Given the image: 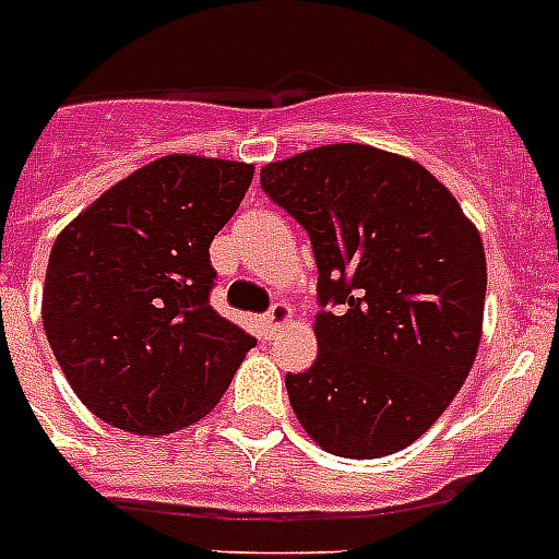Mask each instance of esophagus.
Here are the masks:
<instances>
[{"label": "esophagus", "instance_id": "34e87169", "mask_svg": "<svg viewBox=\"0 0 559 559\" xmlns=\"http://www.w3.org/2000/svg\"><path fill=\"white\" fill-rule=\"evenodd\" d=\"M289 322H293V307H289L287 301H278L270 313L263 316V328H266V333H275L278 328H284V324Z\"/></svg>", "mask_w": 559, "mask_h": 559}]
</instances>
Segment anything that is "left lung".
I'll use <instances>...</instances> for the list:
<instances>
[{
  "label": "left lung",
  "instance_id": "left-lung-1",
  "mask_svg": "<svg viewBox=\"0 0 559 559\" xmlns=\"http://www.w3.org/2000/svg\"><path fill=\"white\" fill-rule=\"evenodd\" d=\"M261 186L307 228L319 354L287 373L310 441L342 459L406 450L476 362L487 261L476 223L420 162L371 144H322L261 168Z\"/></svg>",
  "mask_w": 559,
  "mask_h": 559
}]
</instances>
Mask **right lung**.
<instances>
[{"label":"right lung","mask_w":559,"mask_h":559,"mask_svg":"<svg viewBox=\"0 0 559 559\" xmlns=\"http://www.w3.org/2000/svg\"><path fill=\"white\" fill-rule=\"evenodd\" d=\"M254 165L170 153L133 170L57 235L43 328L104 424L170 435L217 406L254 340L209 305V246Z\"/></svg>","instance_id":"1"}]
</instances>
